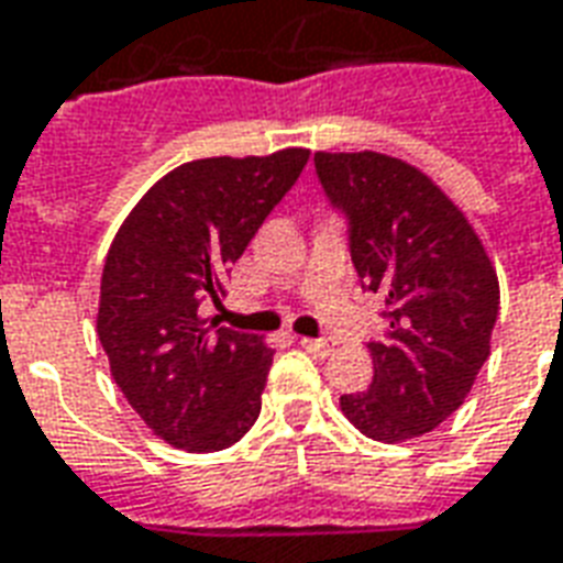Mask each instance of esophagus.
I'll return each instance as SVG.
<instances>
[{
	"label": "esophagus",
	"mask_w": 563,
	"mask_h": 563,
	"mask_svg": "<svg viewBox=\"0 0 563 563\" xmlns=\"http://www.w3.org/2000/svg\"><path fill=\"white\" fill-rule=\"evenodd\" d=\"M301 346H305L310 355H317V358H325V355L334 353V343L319 341V338H301Z\"/></svg>",
	"instance_id": "34e87169"
}]
</instances>
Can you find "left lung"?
<instances>
[{
    "label": "left lung",
    "instance_id": "8db88e82",
    "mask_svg": "<svg viewBox=\"0 0 563 563\" xmlns=\"http://www.w3.org/2000/svg\"><path fill=\"white\" fill-rule=\"evenodd\" d=\"M313 162L350 217L355 271L389 313V334L367 343L374 379L343 395V416L379 443L428 434L464 404L492 353L495 262L467 213L410 162L374 150H319Z\"/></svg>",
    "mask_w": 563,
    "mask_h": 563
}]
</instances>
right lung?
I'll list each match as a JSON object with an SVG mask.
<instances>
[{
    "label": "right lung",
    "instance_id": "right-lung-1",
    "mask_svg": "<svg viewBox=\"0 0 563 563\" xmlns=\"http://www.w3.org/2000/svg\"><path fill=\"white\" fill-rule=\"evenodd\" d=\"M310 150L177 165L129 210L104 256L96 331L111 377L153 434L186 452L238 443L262 410L274 350L198 313Z\"/></svg>",
    "mask_w": 563,
    "mask_h": 563
}]
</instances>
